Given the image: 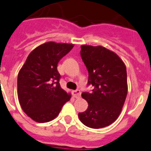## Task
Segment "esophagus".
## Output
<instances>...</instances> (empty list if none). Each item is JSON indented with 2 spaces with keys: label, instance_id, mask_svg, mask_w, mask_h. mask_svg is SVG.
Instances as JSON below:
<instances>
[{
  "label": "esophagus",
  "instance_id": "34e87169",
  "mask_svg": "<svg viewBox=\"0 0 151 151\" xmlns=\"http://www.w3.org/2000/svg\"><path fill=\"white\" fill-rule=\"evenodd\" d=\"M72 93H73V97H75V98H79V97H81V91H80L79 90L73 91V92H72Z\"/></svg>",
  "mask_w": 151,
  "mask_h": 151
}]
</instances>
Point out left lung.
<instances>
[{
    "instance_id": "1",
    "label": "left lung",
    "mask_w": 151,
    "mask_h": 151,
    "mask_svg": "<svg viewBox=\"0 0 151 151\" xmlns=\"http://www.w3.org/2000/svg\"><path fill=\"white\" fill-rule=\"evenodd\" d=\"M81 47L88 70V84L93 90L81 93L88 107L78 116L88 127L102 128L114 122L124 107L127 94L126 66L116 53L104 47L84 44Z\"/></svg>"
}]
</instances>
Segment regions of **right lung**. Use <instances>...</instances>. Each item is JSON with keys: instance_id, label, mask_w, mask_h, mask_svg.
Wrapping results in <instances>:
<instances>
[{"instance_id": "obj_1", "label": "right lung", "mask_w": 151, "mask_h": 151, "mask_svg": "<svg viewBox=\"0 0 151 151\" xmlns=\"http://www.w3.org/2000/svg\"><path fill=\"white\" fill-rule=\"evenodd\" d=\"M73 44L44 43L30 52L17 76V96L24 112L33 121L46 123L56 118L71 94L60 87L58 62Z\"/></svg>"}]
</instances>
